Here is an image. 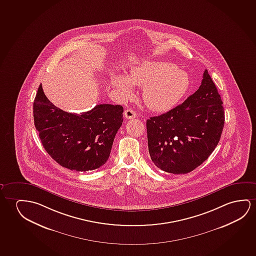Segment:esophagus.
<instances>
[{
	"label": "esophagus",
	"instance_id": "34e87169",
	"mask_svg": "<svg viewBox=\"0 0 256 256\" xmlns=\"http://www.w3.org/2000/svg\"><path fill=\"white\" fill-rule=\"evenodd\" d=\"M124 116H125V118H128V120H131V118H134L138 114H136V112L132 110V109H126L125 112H124Z\"/></svg>",
	"mask_w": 256,
	"mask_h": 256
}]
</instances>
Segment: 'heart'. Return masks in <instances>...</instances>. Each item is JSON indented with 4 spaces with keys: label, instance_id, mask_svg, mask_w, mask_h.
Returning a JSON list of instances; mask_svg holds the SVG:
<instances>
[{
    "label": "heart",
    "instance_id": "heart-1",
    "mask_svg": "<svg viewBox=\"0 0 256 256\" xmlns=\"http://www.w3.org/2000/svg\"><path fill=\"white\" fill-rule=\"evenodd\" d=\"M114 86L125 98L133 94V84L144 86L142 100L152 111L166 112L174 108L188 92V74L169 62H144L132 68L130 74H116Z\"/></svg>",
    "mask_w": 256,
    "mask_h": 256
}]
</instances>
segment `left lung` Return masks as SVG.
I'll list each match as a JSON object with an SVG mask.
<instances>
[{
  "mask_svg": "<svg viewBox=\"0 0 256 256\" xmlns=\"http://www.w3.org/2000/svg\"><path fill=\"white\" fill-rule=\"evenodd\" d=\"M221 96L208 70L199 89L166 114L147 120L148 153L160 169L188 174L210 156L224 125Z\"/></svg>",
  "mask_w": 256,
  "mask_h": 256,
  "instance_id": "obj_1",
  "label": "left lung"
}]
</instances>
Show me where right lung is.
<instances>
[{
	"mask_svg": "<svg viewBox=\"0 0 256 256\" xmlns=\"http://www.w3.org/2000/svg\"><path fill=\"white\" fill-rule=\"evenodd\" d=\"M120 104H98L81 114L63 111L44 95L42 86L34 102V124L46 152L62 166L88 172L108 161L123 122Z\"/></svg>",
	"mask_w": 256,
	"mask_h": 256,
	"instance_id": "1",
	"label": "right lung"
}]
</instances>
